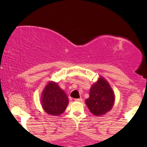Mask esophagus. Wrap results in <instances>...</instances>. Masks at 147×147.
<instances>
[{
	"mask_svg": "<svg viewBox=\"0 0 147 147\" xmlns=\"http://www.w3.org/2000/svg\"><path fill=\"white\" fill-rule=\"evenodd\" d=\"M74 100H75L76 102H82V100H82V98H76V99Z\"/></svg>",
	"mask_w": 147,
	"mask_h": 147,
	"instance_id": "esophagus-1",
	"label": "esophagus"
}]
</instances>
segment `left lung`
I'll return each mask as SVG.
<instances>
[{"label": "left lung", "instance_id": "obj_1", "mask_svg": "<svg viewBox=\"0 0 147 147\" xmlns=\"http://www.w3.org/2000/svg\"><path fill=\"white\" fill-rule=\"evenodd\" d=\"M114 102V94L106 80L100 78L90 90V97L86 100L90 112L100 116L110 111Z\"/></svg>", "mask_w": 147, "mask_h": 147}]
</instances>
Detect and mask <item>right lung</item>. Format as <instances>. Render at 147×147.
Segmentation results:
<instances>
[{
    "instance_id": "1",
    "label": "right lung",
    "mask_w": 147,
    "mask_h": 147,
    "mask_svg": "<svg viewBox=\"0 0 147 147\" xmlns=\"http://www.w3.org/2000/svg\"><path fill=\"white\" fill-rule=\"evenodd\" d=\"M41 102L42 106L47 114L57 116L65 111L69 100L57 84L49 82L42 93Z\"/></svg>"
}]
</instances>
